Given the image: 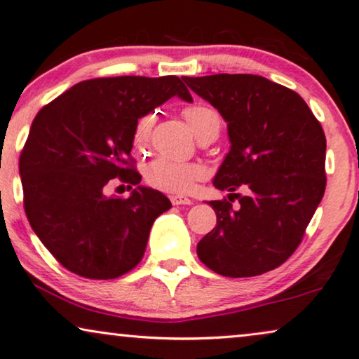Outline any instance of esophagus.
<instances>
[{
    "instance_id": "34e87169",
    "label": "esophagus",
    "mask_w": 359,
    "mask_h": 359,
    "mask_svg": "<svg viewBox=\"0 0 359 359\" xmlns=\"http://www.w3.org/2000/svg\"><path fill=\"white\" fill-rule=\"evenodd\" d=\"M170 202L172 205H192L194 200L189 197H182V195H174V197H170Z\"/></svg>"
}]
</instances>
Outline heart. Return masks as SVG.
<instances>
[{
  "label": "heart",
  "instance_id": "1",
  "mask_svg": "<svg viewBox=\"0 0 359 359\" xmlns=\"http://www.w3.org/2000/svg\"><path fill=\"white\" fill-rule=\"evenodd\" d=\"M184 118L192 128L195 136L210 126H219V114L208 104H194L184 109ZM151 118H142L135 130V144L146 146L149 140ZM144 177L152 187L169 194H187L194 189L197 180L205 177V167L197 162H175L165 157L152 161L146 167Z\"/></svg>",
  "mask_w": 359,
  "mask_h": 359
}]
</instances>
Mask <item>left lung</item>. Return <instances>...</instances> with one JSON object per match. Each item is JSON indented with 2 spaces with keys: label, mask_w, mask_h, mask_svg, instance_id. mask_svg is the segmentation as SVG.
I'll return each mask as SVG.
<instances>
[{
  "label": "left lung",
  "mask_w": 359,
  "mask_h": 359,
  "mask_svg": "<svg viewBox=\"0 0 359 359\" xmlns=\"http://www.w3.org/2000/svg\"><path fill=\"white\" fill-rule=\"evenodd\" d=\"M226 121L229 151L213 179L235 195L208 202L217 226L197 245L200 261L224 277H252L285 262L322 202L325 133L299 93L259 75L184 76ZM246 196L233 194L236 188ZM229 198V197H228Z\"/></svg>",
  "instance_id": "left-lung-1"
}]
</instances>
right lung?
Wrapping results in <instances>:
<instances>
[{"label": "right lung", "instance_id": "add662e5", "mask_svg": "<svg viewBox=\"0 0 359 359\" xmlns=\"http://www.w3.org/2000/svg\"><path fill=\"white\" fill-rule=\"evenodd\" d=\"M172 97L192 102L175 75L93 79L36 114L19 157L24 210L65 269L104 280L140 264L152 223L172 203L140 185L130 167L135 130L137 119ZM116 176L137 185L128 199L104 195Z\"/></svg>", "mask_w": 359, "mask_h": 359}]
</instances>
